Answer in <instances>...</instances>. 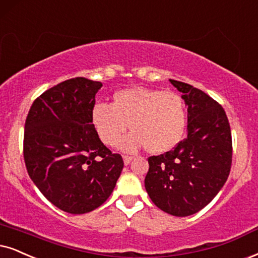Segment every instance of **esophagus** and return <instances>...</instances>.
Returning a JSON list of instances; mask_svg holds the SVG:
<instances>
[{"label":"esophagus","mask_w":258,"mask_h":258,"mask_svg":"<svg viewBox=\"0 0 258 258\" xmlns=\"http://www.w3.org/2000/svg\"><path fill=\"white\" fill-rule=\"evenodd\" d=\"M122 158H123V163H125V165H127V164H130V163H131V161L133 159V157L132 156H122Z\"/></svg>","instance_id":"obj_1"}]
</instances>
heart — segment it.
Listing matches in <instances>:
<instances>
[{"label":"heart","mask_w":258,"mask_h":258,"mask_svg":"<svg viewBox=\"0 0 258 258\" xmlns=\"http://www.w3.org/2000/svg\"><path fill=\"white\" fill-rule=\"evenodd\" d=\"M187 122L184 101L174 91L133 87L116 91L112 102L96 103L91 123L107 146L119 142L130 125L131 133L121 149L137 151L145 146L150 153H164L178 144Z\"/></svg>","instance_id":"1"}]
</instances>
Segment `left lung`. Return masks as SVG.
<instances>
[{
    "instance_id": "8db88e82",
    "label": "left lung",
    "mask_w": 258,
    "mask_h": 258,
    "mask_svg": "<svg viewBox=\"0 0 258 258\" xmlns=\"http://www.w3.org/2000/svg\"><path fill=\"white\" fill-rule=\"evenodd\" d=\"M188 106V132L174 149L148 158L145 188L153 204L175 217L207 206L229 177L232 137L223 107L190 84L170 80Z\"/></svg>"
}]
</instances>
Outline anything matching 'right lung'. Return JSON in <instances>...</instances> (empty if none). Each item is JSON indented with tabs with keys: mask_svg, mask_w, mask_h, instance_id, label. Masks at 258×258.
Masks as SVG:
<instances>
[{
	"mask_svg": "<svg viewBox=\"0 0 258 258\" xmlns=\"http://www.w3.org/2000/svg\"><path fill=\"white\" fill-rule=\"evenodd\" d=\"M102 83L70 78L34 100L25 122L24 159L42 195L71 214L94 211L112 194L121 155L103 145L91 123Z\"/></svg>",
	"mask_w": 258,
	"mask_h": 258,
	"instance_id": "obj_1",
	"label": "right lung"
}]
</instances>
